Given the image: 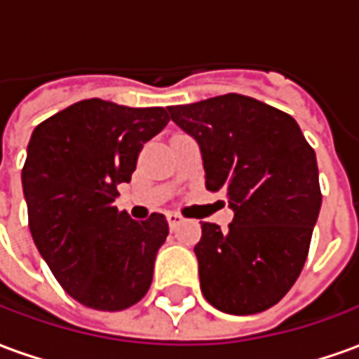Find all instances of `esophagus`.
I'll use <instances>...</instances> for the list:
<instances>
[{
	"instance_id": "esophagus-1",
	"label": "esophagus",
	"mask_w": 359,
	"mask_h": 359,
	"mask_svg": "<svg viewBox=\"0 0 359 359\" xmlns=\"http://www.w3.org/2000/svg\"><path fill=\"white\" fill-rule=\"evenodd\" d=\"M167 221H169V226H171L172 231H175V229H177V226L180 225V223H182V221H184V219L180 217L179 213H167Z\"/></svg>"
}]
</instances>
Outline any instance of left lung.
Masks as SVG:
<instances>
[{
	"label": "left lung",
	"mask_w": 359,
	"mask_h": 359,
	"mask_svg": "<svg viewBox=\"0 0 359 359\" xmlns=\"http://www.w3.org/2000/svg\"><path fill=\"white\" fill-rule=\"evenodd\" d=\"M200 146L205 188L223 190L233 223H202L200 286L213 308L252 316L285 296L308 257L321 210L316 151L285 111L241 94L167 107Z\"/></svg>",
	"instance_id": "left-lung-1"
}]
</instances>
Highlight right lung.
<instances>
[{
  "mask_svg": "<svg viewBox=\"0 0 359 359\" xmlns=\"http://www.w3.org/2000/svg\"><path fill=\"white\" fill-rule=\"evenodd\" d=\"M167 123L163 107L92 97L46 118L30 136L22 167L30 233L59 285L86 308L121 311L151 285L167 219L134 221L113 202L144 142Z\"/></svg>",
  "mask_w": 359,
  "mask_h": 359,
  "instance_id": "add662e5",
  "label": "right lung"
}]
</instances>
